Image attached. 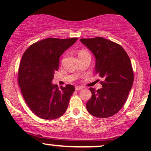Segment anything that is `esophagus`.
<instances>
[{"label": "esophagus", "mask_w": 151, "mask_h": 151, "mask_svg": "<svg viewBox=\"0 0 151 151\" xmlns=\"http://www.w3.org/2000/svg\"><path fill=\"white\" fill-rule=\"evenodd\" d=\"M82 89H83V87H82V86H77L75 87V89L77 90V91H79V90H81Z\"/></svg>", "instance_id": "1"}]
</instances>
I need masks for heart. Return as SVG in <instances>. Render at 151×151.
I'll list each match as a JSON object with an SVG mask.
<instances>
[{
    "mask_svg": "<svg viewBox=\"0 0 151 151\" xmlns=\"http://www.w3.org/2000/svg\"><path fill=\"white\" fill-rule=\"evenodd\" d=\"M88 52L85 50H81L80 52H79V56H80V55H84V54H87Z\"/></svg>",
    "mask_w": 151,
    "mask_h": 151,
    "instance_id": "heart-1",
    "label": "heart"
}]
</instances>
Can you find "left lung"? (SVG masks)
I'll return each instance as SVG.
<instances>
[{"label": "left lung", "mask_w": 151, "mask_h": 151, "mask_svg": "<svg viewBox=\"0 0 151 151\" xmlns=\"http://www.w3.org/2000/svg\"><path fill=\"white\" fill-rule=\"evenodd\" d=\"M80 41L94 56L96 73L104 80L101 89L89 88L91 97L86 103V109L98 118L114 116L126 103L133 85V72L129 57L121 45L103 37Z\"/></svg>", "instance_id": "left-lung-1"}]
</instances>
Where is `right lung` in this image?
I'll return each instance as SVG.
<instances>
[{"mask_svg": "<svg viewBox=\"0 0 151 151\" xmlns=\"http://www.w3.org/2000/svg\"><path fill=\"white\" fill-rule=\"evenodd\" d=\"M77 40L47 38L32 44L22 55L19 86L29 108L41 119H56L67 111L74 86L67 84L59 89L52 81L59 69L60 56Z\"/></svg>", "mask_w": 151, "mask_h": 151, "instance_id": "right-lung-1", "label": "right lung"}]
</instances>
